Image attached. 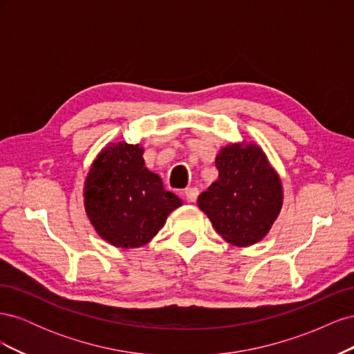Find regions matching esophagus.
Wrapping results in <instances>:
<instances>
[{"label":"esophagus","mask_w":354,"mask_h":354,"mask_svg":"<svg viewBox=\"0 0 354 354\" xmlns=\"http://www.w3.org/2000/svg\"><path fill=\"white\" fill-rule=\"evenodd\" d=\"M199 195V190L196 187H187L185 190V198L187 202H195L198 199Z\"/></svg>","instance_id":"obj_1"}]
</instances>
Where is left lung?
<instances>
[{
    "mask_svg": "<svg viewBox=\"0 0 354 354\" xmlns=\"http://www.w3.org/2000/svg\"><path fill=\"white\" fill-rule=\"evenodd\" d=\"M218 178L198 198L216 232L236 246L263 239L282 207V186L261 149L230 145L216 158Z\"/></svg>",
    "mask_w": 354,
    "mask_h": 354,
    "instance_id": "8db88e82",
    "label": "left lung"
}]
</instances>
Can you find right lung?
I'll return each mask as SVG.
<instances>
[{
  "label": "right lung",
  "mask_w": 354,
  "mask_h": 354,
  "mask_svg": "<svg viewBox=\"0 0 354 354\" xmlns=\"http://www.w3.org/2000/svg\"><path fill=\"white\" fill-rule=\"evenodd\" d=\"M84 203L95 232L120 248H137L164 226L181 199L145 165L138 145L106 147L85 180Z\"/></svg>",
  "instance_id": "add662e5"
}]
</instances>
